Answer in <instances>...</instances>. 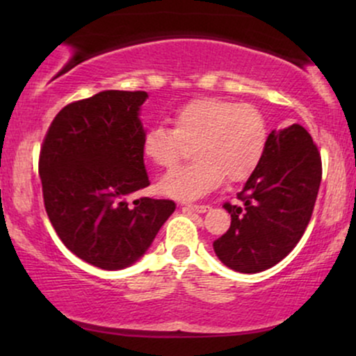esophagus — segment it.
<instances>
[{
    "label": "esophagus",
    "mask_w": 356,
    "mask_h": 356,
    "mask_svg": "<svg viewBox=\"0 0 356 356\" xmlns=\"http://www.w3.org/2000/svg\"><path fill=\"white\" fill-rule=\"evenodd\" d=\"M182 209L199 212V214H204V212L209 211V206H195V204H182Z\"/></svg>",
    "instance_id": "esophagus-1"
}]
</instances>
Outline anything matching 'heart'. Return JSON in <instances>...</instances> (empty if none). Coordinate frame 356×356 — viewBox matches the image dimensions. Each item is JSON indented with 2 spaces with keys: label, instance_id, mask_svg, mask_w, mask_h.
Segmentation results:
<instances>
[{
  "label": "heart",
  "instance_id": "1",
  "mask_svg": "<svg viewBox=\"0 0 356 356\" xmlns=\"http://www.w3.org/2000/svg\"><path fill=\"white\" fill-rule=\"evenodd\" d=\"M174 129L155 125L142 137V154L159 167H170L192 144L191 164L175 167L157 189L179 201L201 199L222 182H241L257 169L268 144L263 113L248 104L201 97L184 104L172 115Z\"/></svg>",
  "mask_w": 356,
  "mask_h": 356
}]
</instances>
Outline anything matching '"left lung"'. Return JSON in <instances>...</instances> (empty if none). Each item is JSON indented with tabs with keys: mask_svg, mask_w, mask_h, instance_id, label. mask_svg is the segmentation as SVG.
<instances>
[{
	"mask_svg": "<svg viewBox=\"0 0 356 356\" xmlns=\"http://www.w3.org/2000/svg\"><path fill=\"white\" fill-rule=\"evenodd\" d=\"M320 184L321 157L305 127L273 130L263 161L238 194L243 204H224L231 227L212 244L220 263L252 275L284 259L312 219Z\"/></svg>",
	"mask_w": 356,
	"mask_h": 356,
	"instance_id": "1",
	"label": "left lung"
}]
</instances>
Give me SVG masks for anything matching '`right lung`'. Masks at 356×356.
<instances>
[{"mask_svg": "<svg viewBox=\"0 0 356 356\" xmlns=\"http://www.w3.org/2000/svg\"><path fill=\"white\" fill-rule=\"evenodd\" d=\"M147 92L104 90L61 108L40 152L43 201L58 238L100 269L132 266L175 211L165 199L127 197L149 186L140 108Z\"/></svg>", "mask_w": 356, "mask_h": 356, "instance_id": "right-lung-1", "label": "right lung"}]
</instances>
